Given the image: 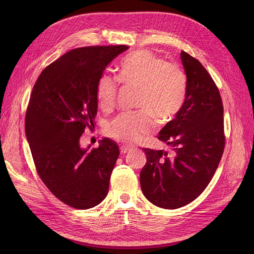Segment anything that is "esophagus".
<instances>
[{
    "label": "esophagus",
    "mask_w": 254,
    "mask_h": 254,
    "mask_svg": "<svg viewBox=\"0 0 254 254\" xmlns=\"http://www.w3.org/2000/svg\"><path fill=\"white\" fill-rule=\"evenodd\" d=\"M130 150H131V148L128 147V146H122V147H120V153L122 154H126V153L129 152Z\"/></svg>",
    "instance_id": "obj_1"
}]
</instances>
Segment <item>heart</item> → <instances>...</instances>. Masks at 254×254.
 I'll list each match as a JSON object with an SVG mask.
<instances>
[{
    "label": "heart",
    "instance_id": "obj_1",
    "mask_svg": "<svg viewBox=\"0 0 254 254\" xmlns=\"http://www.w3.org/2000/svg\"><path fill=\"white\" fill-rule=\"evenodd\" d=\"M119 81L139 89L135 113H122L107 125L106 134L123 144L142 142L151 131L153 119L167 124L182 108L188 90L186 75L180 66L150 50H139L127 57L120 66ZM118 81L103 74L97 84L96 97L103 111L112 109L117 97Z\"/></svg>",
    "mask_w": 254,
    "mask_h": 254
}]
</instances>
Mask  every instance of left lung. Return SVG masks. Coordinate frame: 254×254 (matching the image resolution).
Segmentation results:
<instances>
[{
    "label": "left lung",
    "instance_id": "8db88e82",
    "mask_svg": "<svg viewBox=\"0 0 254 254\" xmlns=\"http://www.w3.org/2000/svg\"><path fill=\"white\" fill-rule=\"evenodd\" d=\"M188 80L185 101L175 118L158 134L171 152L143 148L141 170L145 197L164 209L191 203L211 181L224 149L223 106L219 90L203 64L181 51Z\"/></svg>",
    "mask_w": 254,
    "mask_h": 254
}]
</instances>
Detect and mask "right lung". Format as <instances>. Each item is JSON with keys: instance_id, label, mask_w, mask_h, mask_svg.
Instances as JSON below:
<instances>
[{"instance_id": "obj_1", "label": "right lung", "mask_w": 254, "mask_h": 254, "mask_svg": "<svg viewBox=\"0 0 254 254\" xmlns=\"http://www.w3.org/2000/svg\"><path fill=\"white\" fill-rule=\"evenodd\" d=\"M126 45L88 46L64 53L36 81L25 114V136L40 178L60 201L84 210L99 205L109 190L119 155L117 143L80 147L84 128L98 111L97 84Z\"/></svg>"}]
</instances>
